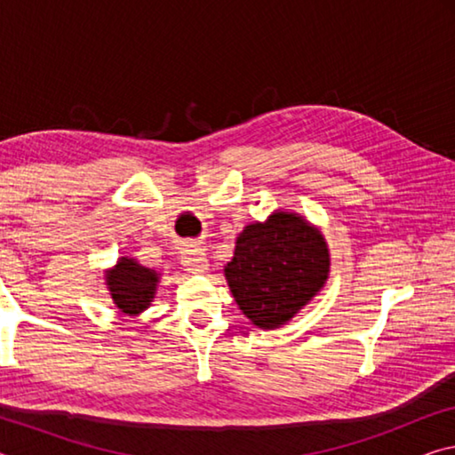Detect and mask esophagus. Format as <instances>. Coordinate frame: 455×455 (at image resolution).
I'll return each instance as SVG.
<instances>
[{
	"label": "esophagus",
	"mask_w": 455,
	"mask_h": 455,
	"mask_svg": "<svg viewBox=\"0 0 455 455\" xmlns=\"http://www.w3.org/2000/svg\"><path fill=\"white\" fill-rule=\"evenodd\" d=\"M182 267L192 275H203L209 271V259L198 244H188L182 252Z\"/></svg>",
	"instance_id": "obj_1"
}]
</instances>
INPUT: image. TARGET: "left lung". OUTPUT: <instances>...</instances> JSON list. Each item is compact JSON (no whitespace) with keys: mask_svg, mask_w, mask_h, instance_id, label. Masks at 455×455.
<instances>
[{"mask_svg":"<svg viewBox=\"0 0 455 455\" xmlns=\"http://www.w3.org/2000/svg\"><path fill=\"white\" fill-rule=\"evenodd\" d=\"M331 255L325 236L301 214L273 211L236 236L225 265L238 309L259 329H279L325 287Z\"/></svg>","mask_w":455,"mask_h":455,"instance_id":"1","label":"left lung"}]
</instances>
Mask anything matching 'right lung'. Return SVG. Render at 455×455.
<instances>
[{
  "label": "right lung",
  "mask_w": 455,
  "mask_h": 455,
  "mask_svg": "<svg viewBox=\"0 0 455 455\" xmlns=\"http://www.w3.org/2000/svg\"><path fill=\"white\" fill-rule=\"evenodd\" d=\"M104 283L116 309L128 317H136L154 301L160 273L132 257H120L116 265L104 271Z\"/></svg>",
  "instance_id": "obj_1"
}]
</instances>
